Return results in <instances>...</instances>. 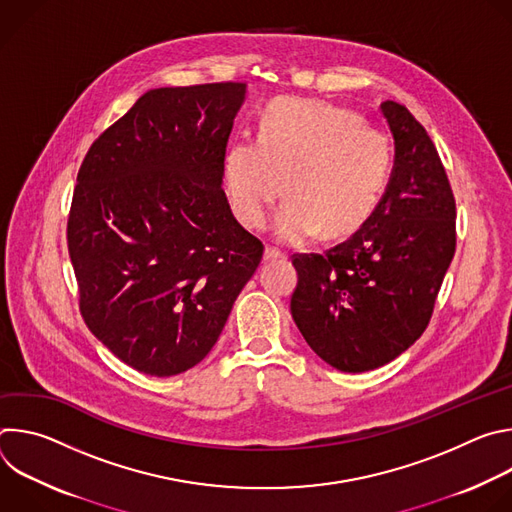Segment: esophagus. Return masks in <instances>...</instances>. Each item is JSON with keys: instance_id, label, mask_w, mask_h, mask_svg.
I'll list each match as a JSON object with an SVG mask.
<instances>
[{"instance_id": "obj_1", "label": "esophagus", "mask_w": 512, "mask_h": 512, "mask_svg": "<svg viewBox=\"0 0 512 512\" xmlns=\"http://www.w3.org/2000/svg\"><path fill=\"white\" fill-rule=\"evenodd\" d=\"M285 257V253L283 251H279L277 247H265V253H263V259L265 261H275V259H283Z\"/></svg>"}]
</instances>
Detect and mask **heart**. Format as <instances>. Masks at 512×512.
<instances>
[{
  "mask_svg": "<svg viewBox=\"0 0 512 512\" xmlns=\"http://www.w3.org/2000/svg\"><path fill=\"white\" fill-rule=\"evenodd\" d=\"M393 141L340 105L277 99L253 139L231 143L223 180L231 206L249 229H265L285 190L277 235L302 243L356 231L383 200L393 172Z\"/></svg>",
  "mask_w": 512,
  "mask_h": 512,
  "instance_id": "1",
  "label": "heart"
}]
</instances>
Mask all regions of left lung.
<instances>
[{"instance_id":"8db88e82","label":"left lung","mask_w":512,"mask_h":512,"mask_svg":"<svg viewBox=\"0 0 512 512\" xmlns=\"http://www.w3.org/2000/svg\"><path fill=\"white\" fill-rule=\"evenodd\" d=\"M395 168L375 212L326 253H296L291 316L330 367L364 373L405 352L427 328L456 251V200L425 127L381 103Z\"/></svg>"}]
</instances>
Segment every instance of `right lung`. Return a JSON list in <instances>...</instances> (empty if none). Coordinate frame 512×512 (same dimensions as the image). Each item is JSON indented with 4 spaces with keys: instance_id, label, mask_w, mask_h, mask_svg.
I'll list each match as a JSON object with an SVG mask.
<instances>
[{
    "instance_id": "obj_1",
    "label": "right lung",
    "mask_w": 512,
    "mask_h": 512,
    "mask_svg": "<svg viewBox=\"0 0 512 512\" xmlns=\"http://www.w3.org/2000/svg\"><path fill=\"white\" fill-rule=\"evenodd\" d=\"M243 99L245 83L148 91L81 164L66 225L79 310L143 375L196 367L263 257L221 188Z\"/></svg>"
}]
</instances>
